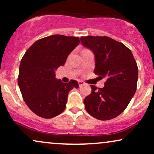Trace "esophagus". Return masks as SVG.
I'll list each match as a JSON object with an SVG mask.
<instances>
[{"label": "esophagus", "mask_w": 154, "mask_h": 154, "mask_svg": "<svg viewBox=\"0 0 154 154\" xmlns=\"http://www.w3.org/2000/svg\"><path fill=\"white\" fill-rule=\"evenodd\" d=\"M78 83H79V87H81V86H82V85H85V82H83V81H82V80H79L78 81Z\"/></svg>", "instance_id": "esophagus-1"}]
</instances>
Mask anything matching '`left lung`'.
<instances>
[{
	"instance_id": "left-lung-1",
	"label": "left lung",
	"mask_w": 154,
	"mask_h": 154,
	"mask_svg": "<svg viewBox=\"0 0 154 154\" xmlns=\"http://www.w3.org/2000/svg\"><path fill=\"white\" fill-rule=\"evenodd\" d=\"M80 41L94 54L95 74L106 79L103 88L91 85V93L84 100L86 111L99 120L114 119L125 111L135 95L137 63L128 47L109 37H81Z\"/></svg>"
}]
</instances>
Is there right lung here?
I'll use <instances>...</instances> for the list:
<instances>
[{
  "label": "right lung",
  "mask_w": 154,
  "mask_h": 154,
  "mask_svg": "<svg viewBox=\"0 0 154 154\" xmlns=\"http://www.w3.org/2000/svg\"><path fill=\"white\" fill-rule=\"evenodd\" d=\"M80 43L77 37L54 35L37 40L26 51L19 66L18 85L22 98L35 114L51 119L66 108L69 92L78 88L77 80L63 83L55 70Z\"/></svg>",
  "instance_id": "obj_1"
}]
</instances>
